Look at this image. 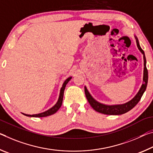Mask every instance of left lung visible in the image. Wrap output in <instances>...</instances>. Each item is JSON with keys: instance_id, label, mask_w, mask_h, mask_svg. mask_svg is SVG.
I'll return each mask as SVG.
<instances>
[{"instance_id": "obj_1", "label": "left lung", "mask_w": 153, "mask_h": 153, "mask_svg": "<svg viewBox=\"0 0 153 153\" xmlns=\"http://www.w3.org/2000/svg\"><path fill=\"white\" fill-rule=\"evenodd\" d=\"M136 39V42H137V46L140 49V51L142 52V54L144 55V79L143 81L144 82V84H142V85L140 88V91L137 95L135 96L133 99L130 100L129 102H127L126 104H121V105H112V106H108V105H104L102 104H100L99 102H97L96 100H95L93 97H91V95L87 91L86 87H85V96L87 100H88L89 103L91 105V106L93 108L95 111L97 112H99L100 113L104 114H108V115H119L124 113H126L130 110H131L133 108L136 106V105L138 103L139 101L141 99V97L143 95L144 92L146 89L147 83H148V70L146 68V57L144 56V52L142 49L140 47L138 40Z\"/></svg>"}]
</instances>
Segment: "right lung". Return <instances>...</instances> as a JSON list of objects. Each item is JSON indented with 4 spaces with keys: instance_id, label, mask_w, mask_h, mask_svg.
I'll return each instance as SVG.
<instances>
[{
    "instance_id": "add662e5",
    "label": "right lung",
    "mask_w": 153,
    "mask_h": 153,
    "mask_svg": "<svg viewBox=\"0 0 153 153\" xmlns=\"http://www.w3.org/2000/svg\"><path fill=\"white\" fill-rule=\"evenodd\" d=\"M72 77H69V78H68L66 81H64L63 85H62V87L61 88V90H60V94H59V99H58V101L56 103V104L53 106V107L49 109L48 111H47L44 112H42V113H40V114H24V115H26L27 117H47V116H49V115H51V114H53L54 113H56V112L58 111L59 109V108L61 107L62 106V101H63V97H64V89H65V87H66V84L68 82V81L70 80L71 79Z\"/></svg>"
}]
</instances>
